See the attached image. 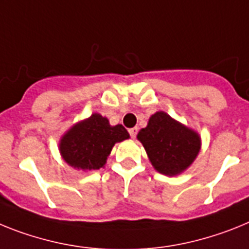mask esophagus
Wrapping results in <instances>:
<instances>
[{
	"label": "esophagus",
	"instance_id": "34e87169",
	"mask_svg": "<svg viewBox=\"0 0 249 249\" xmlns=\"http://www.w3.org/2000/svg\"><path fill=\"white\" fill-rule=\"evenodd\" d=\"M129 134H130V137L134 139V138L137 137L138 127H131V129H129Z\"/></svg>",
	"mask_w": 249,
	"mask_h": 249
}]
</instances>
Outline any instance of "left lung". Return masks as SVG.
Here are the masks:
<instances>
[{
  "label": "left lung",
  "instance_id": "left-lung-1",
  "mask_svg": "<svg viewBox=\"0 0 249 249\" xmlns=\"http://www.w3.org/2000/svg\"><path fill=\"white\" fill-rule=\"evenodd\" d=\"M137 138L151 165L164 176H178L184 172L200 150L199 134L164 111L151 115L146 127L138 133Z\"/></svg>",
  "mask_w": 249,
  "mask_h": 249
}]
</instances>
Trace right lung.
<instances>
[{
	"mask_svg": "<svg viewBox=\"0 0 249 249\" xmlns=\"http://www.w3.org/2000/svg\"><path fill=\"white\" fill-rule=\"evenodd\" d=\"M125 139H129V133L123 125L111 126L107 118L95 112L62 135L59 150L75 169L96 170L105 165L115 142Z\"/></svg>",
	"mask_w": 249,
	"mask_h": 249,
	"instance_id": "add662e5",
	"label": "right lung"
}]
</instances>
